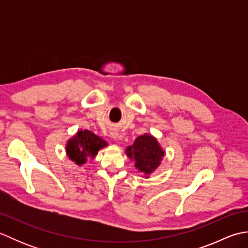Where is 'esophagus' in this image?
<instances>
[{
	"instance_id": "1",
	"label": "esophagus",
	"mask_w": 248,
	"mask_h": 248,
	"mask_svg": "<svg viewBox=\"0 0 248 248\" xmlns=\"http://www.w3.org/2000/svg\"><path fill=\"white\" fill-rule=\"evenodd\" d=\"M109 135H110V138H112V139L117 140V138H118V132H117V131H110Z\"/></svg>"
}]
</instances>
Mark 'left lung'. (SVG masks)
<instances>
[{"label":"left lung","instance_id":"8db88e82","mask_svg":"<svg viewBox=\"0 0 248 248\" xmlns=\"http://www.w3.org/2000/svg\"><path fill=\"white\" fill-rule=\"evenodd\" d=\"M125 155L134 161L136 170L144 173L145 178H149L150 173L161 165L165 151L154 135L145 133L139 136L132 146L127 147Z\"/></svg>","mask_w":248,"mask_h":248}]
</instances>
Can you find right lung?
<instances>
[{"label": "right lung", "mask_w": 248, "mask_h": 248, "mask_svg": "<svg viewBox=\"0 0 248 248\" xmlns=\"http://www.w3.org/2000/svg\"><path fill=\"white\" fill-rule=\"evenodd\" d=\"M107 146V141L89 130H78L77 134L67 141L66 154L78 166H81L85 164L88 157L94 159L98 151Z\"/></svg>", "instance_id": "right-lung-1"}]
</instances>
